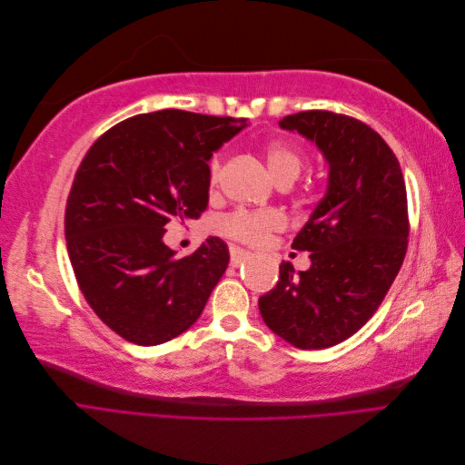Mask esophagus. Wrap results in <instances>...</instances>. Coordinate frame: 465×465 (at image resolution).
<instances>
[{
	"mask_svg": "<svg viewBox=\"0 0 465 465\" xmlns=\"http://www.w3.org/2000/svg\"><path fill=\"white\" fill-rule=\"evenodd\" d=\"M229 252H231V265L232 267H238V265L244 263L250 258V252L242 250L241 246H231Z\"/></svg>",
	"mask_w": 465,
	"mask_h": 465,
	"instance_id": "obj_1",
	"label": "esophagus"
}]
</instances>
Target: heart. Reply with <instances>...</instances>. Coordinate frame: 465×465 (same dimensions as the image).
<instances>
[{
    "label": "heart",
    "mask_w": 465,
    "mask_h": 465,
    "mask_svg": "<svg viewBox=\"0 0 465 465\" xmlns=\"http://www.w3.org/2000/svg\"><path fill=\"white\" fill-rule=\"evenodd\" d=\"M265 163L275 180L297 178L302 168L301 153L285 142H272L265 145ZM219 176V161L209 163V182L215 184ZM287 223L285 213L279 209H236L232 213L219 219V232L234 238L244 244H262L273 231L283 229Z\"/></svg>",
    "instance_id": "heart-1"
}]
</instances>
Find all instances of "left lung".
<instances>
[{
    "label": "left lung",
    "instance_id": "8db88e82",
    "mask_svg": "<svg viewBox=\"0 0 465 465\" xmlns=\"http://www.w3.org/2000/svg\"><path fill=\"white\" fill-rule=\"evenodd\" d=\"M318 145L330 164L328 190L292 248L312 265H279L260 297L263 322L299 349H326L359 331L382 304L407 252L410 217L396 154L371 125L330 110L279 120Z\"/></svg>",
    "mask_w": 465,
    "mask_h": 465
}]
</instances>
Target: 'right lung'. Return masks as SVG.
Listing matches in <instances>:
<instances>
[{"label":"right lung","mask_w":465,"mask_h":465,"mask_svg":"<svg viewBox=\"0 0 465 465\" xmlns=\"http://www.w3.org/2000/svg\"><path fill=\"white\" fill-rule=\"evenodd\" d=\"M244 125L157 110L116 124L81 161L65 205L67 254L83 297L125 341L149 347L184 333L227 270L221 238L178 258L163 234L173 219H200L207 161Z\"/></svg>","instance_id":"right-lung-1"}]
</instances>
